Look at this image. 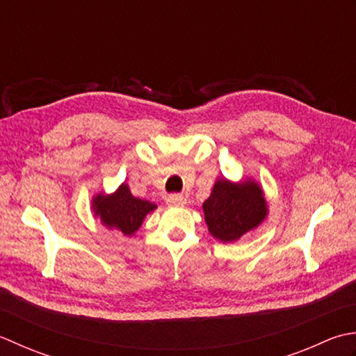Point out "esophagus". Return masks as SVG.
Wrapping results in <instances>:
<instances>
[{"label":"esophagus","mask_w":356,"mask_h":356,"mask_svg":"<svg viewBox=\"0 0 356 356\" xmlns=\"http://www.w3.org/2000/svg\"><path fill=\"white\" fill-rule=\"evenodd\" d=\"M165 202H168L169 206H173V207H183L186 206V197L184 195H178V193H173V195H169L168 198H165Z\"/></svg>","instance_id":"1"}]
</instances>
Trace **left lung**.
Wrapping results in <instances>:
<instances>
[{
    "instance_id": "8db88e82",
    "label": "left lung",
    "mask_w": 356,
    "mask_h": 356,
    "mask_svg": "<svg viewBox=\"0 0 356 356\" xmlns=\"http://www.w3.org/2000/svg\"><path fill=\"white\" fill-rule=\"evenodd\" d=\"M202 210L210 235L222 243L238 241L269 215L263 187L252 178L238 183L218 178L210 197L202 202Z\"/></svg>"
}]
</instances>
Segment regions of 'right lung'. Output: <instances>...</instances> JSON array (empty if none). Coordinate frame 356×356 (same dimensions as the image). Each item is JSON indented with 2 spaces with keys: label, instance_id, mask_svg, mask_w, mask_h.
<instances>
[{
  "label": "right lung",
  "instance_id": "right-lung-1",
  "mask_svg": "<svg viewBox=\"0 0 356 356\" xmlns=\"http://www.w3.org/2000/svg\"><path fill=\"white\" fill-rule=\"evenodd\" d=\"M155 209L156 204L154 202L134 197L126 183L113 193L99 192L92 198V212L99 218L101 224L126 236L135 235L144 218Z\"/></svg>",
  "mask_w": 356,
  "mask_h": 356
}]
</instances>
